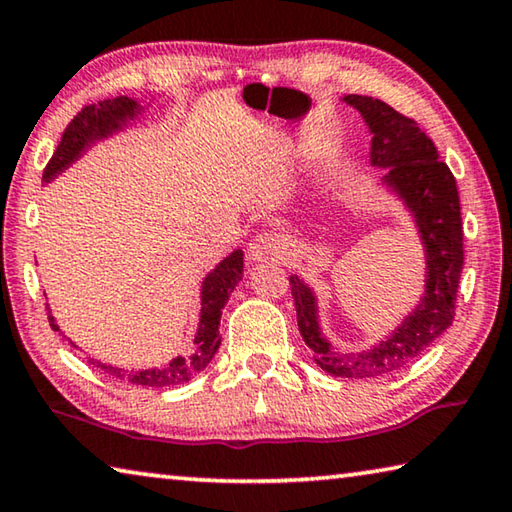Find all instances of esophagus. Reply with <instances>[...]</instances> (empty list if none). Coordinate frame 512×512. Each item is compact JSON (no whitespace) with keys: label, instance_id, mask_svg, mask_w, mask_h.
<instances>
[{"label":"esophagus","instance_id":"34e87169","mask_svg":"<svg viewBox=\"0 0 512 512\" xmlns=\"http://www.w3.org/2000/svg\"><path fill=\"white\" fill-rule=\"evenodd\" d=\"M282 253V239L273 232H262L248 244V262H266Z\"/></svg>","mask_w":512,"mask_h":512}]
</instances>
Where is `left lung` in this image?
<instances>
[{
  "instance_id": "1",
  "label": "left lung",
  "mask_w": 512,
  "mask_h": 512,
  "mask_svg": "<svg viewBox=\"0 0 512 512\" xmlns=\"http://www.w3.org/2000/svg\"><path fill=\"white\" fill-rule=\"evenodd\" d=\"M372 135L370 167L384 169L379 185L400 198L411 214L424 250V293L409 316L384 341L368 350L343 352L325 339L318 323L314 289L291 275L298 329L318 368L341 379H375L404 368L429 348L454 320L458 280L463 271V223L456 180L436 146L413 119L388 103L348 94Z\"/></svg>"
}]
</instances>
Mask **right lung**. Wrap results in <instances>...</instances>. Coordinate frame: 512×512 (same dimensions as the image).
Segmentation results:
<instances>
[{
  "label": "right lung",
  "instance_id": "right-lung-1",
  "mask_svg": "<svg viewBox=\"0 0 512 512\" xmlns=\"http://www.w3.org/2000/svg\"><path fill=\"white\" fill-rule=\"evenodd\" d=\"M142 112H144L142 103L131 97L106 99V101H99L97 106H85L79 115L69 121L63 137H60L58 149L54 155H51V160L45 167V173H42L45 185L51 183L54 178H58L65 169L72 167V164L79 160L81 155L88 153V149H92L94 144L101 140H108V137H112L115 133L124 131V128L128 124H133ZM241 275H244V250L237 248L232 250L228 257L221 259V262L203 277L201 316H198L194 350L185 354V357L171 359L169 363H164V366H158V368H142V370L112 366V363H103L99 359H90V363H94V366L101 368L103 372H108L112 377L131 381L135 386L169 388V386H178V384H185L189 379H194L198 372H203L207 366H210L216 350H219L221 309L225 307V302L230 300L232 291H235V287L241 280ZM49 323H51V329L60 332L51 309H49ZM69 343H72V348H79L74 341Z\"/></svg>",
  "mask_w": 512,
  "mask_h": 512
}]
</instances>
